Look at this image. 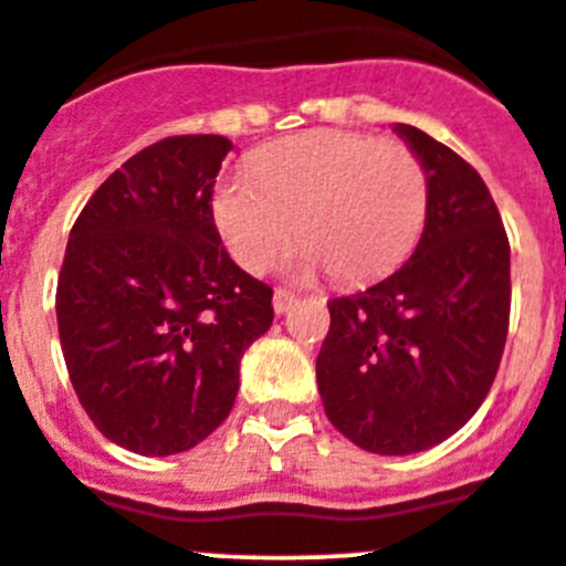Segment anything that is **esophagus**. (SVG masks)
I'll return each mask as SVG.
<instances>
[{
  "label": "esophagus",
  "mask_w": 566,
  "mask_h": 566,
  "mask_svg": "<svg viewBox=\"0 0 566 566\" xmlns=\"http://www.w3.org/2000/svg\"><path fill=\"white\" fill-rule=\"evenodd\" d=\"M294 303H297V297H294L292 292H283V289H277V292H274V300H272L274 314H289Z\"/></svg>",
  "instance_id": "34e87169"
}]
</instances>
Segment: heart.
Returning a JSON list of instances; mask_svg holds the SVG:
<instances>
[{
  "instance_id": "obj_1",
  "label": "heart",
  "mask_w": 566,
  "mask_h": 566,
  "mask_svg": "<svg viewBox=\"0 0 566 566\" xmlns=\"http://www.w3.org/2000/svg\"><path fill=\"white\" fill-rule=\"evenodd\" d=\"M213 224L230 255L263 272L297 235L308 244L294 269H331L344 283L391 272L417 244L428 213V177L402 142L344 130L283 138L222 177Z\"/></svg>"
}]
</instances>
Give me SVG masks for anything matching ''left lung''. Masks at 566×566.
Here are the masks:
<instances>
[{
    "label": "left lung",
    "mask_w": 566,
    "mask_h": 566,
    "mask_svg": "<svg viewBox=\"0 0 566 566\" xmlns=\"http://www.w3.org/2000/svg\"><path fill=\"white\" fill-rule=\"evenodd\" d=\"M391 130L428 177L422 235L389 277L327 303L316 384L353 444L411 455L464 428L492 389L509 333L511 250L481 175L417 127Z\"/></svg>",
    "instance_id": "1"
}]
</instances>
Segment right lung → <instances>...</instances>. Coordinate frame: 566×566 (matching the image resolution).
Returning a JSON list of instances; mask_svg holds the SVG:
<instances>
[{
    "label": "right lung",
    "mask_w": 566,
    "mask_h": 566,
    "mask_svg": "<svg viewBox=\"0 0 566 566\" xmlns=\"http://www.w3.org/2000/svg\"><path fill=\"white\" fill-rule=\"evenodd\" d=\"M233 144L175 136L133 155L74 222L57 277L69 378L105 439L186 453L228 419L272 289L230 261L213 182Z\"/></svg>",
    "instance_id": "1"
}]
</instances>
